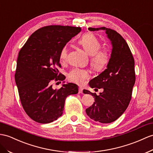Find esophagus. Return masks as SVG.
Returning <instances> with one entry per match:
<instances>
[{
  "instance_id": "34e87169",
  "label": "esophagus",
  "mask_w": 153,
  "mask_h": 153,
  "mask_svg": "<svg viewBox=\"0 0 153 153\" xmlns=\"http://www.w3.org/2000/svg\"><path fill=\"white\" fill-rule=\"evenodd\" d=\"M79 91L80 94H83V89H82V88L80 87V88H79Z\"/></svg>"
}]
</instances>
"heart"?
<instances>
[{
	"label": "heart",
	"mask_w": 153,
	"mask_h": 153,
	"mask_svg": "<svg viewBox=\"0 0 153 153\" xmlns=\"http://www.w3.org/2000/svg\"><path fill=\"white\" fill-rule=\"evenodd\" d=\"M79 45L86 53L91 56L90 64L93 69L96 71H102L110 61V53L106 49H100L101 43L97 37L92 33H85L79 40ZM68 54V48L63 47L59 52V58L62 61L66 60ZM90 74L88 71L79 68H74L68 74V79L72 82L83 85L89 79Z\"/></svg>",
	"instance_id": "obj_1"
}]
</instances>
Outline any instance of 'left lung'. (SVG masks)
<instances>
[{"label": "left lung", "instance_id": "8db88e82", "mask_svg": "<svg viewBox=\"0 0 153 153\" xmlns=\"http://www.w3.org/2000/svg\"><path fill=\"white\" fill-rule=\"evenodd\" d=\"M88 30H105L112 48L106 69L89 82L91 88H102L103 91L97 95L86 89L83 91L95 99L85 112L95 121L110 123L124 113L130 103L136 80L134 59L126 41L116 31L106 27Z\"/></svg>", "mask_w": 153, "mask_h": 153}]
</instances>
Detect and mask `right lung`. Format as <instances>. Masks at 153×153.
I'll return each instance as SVG.
<instances>
[{
  "instance_id": "add662e5",
  "label": "right lung",
  "mask_w": 153,
  "mask_h": 153,
  "mask_svg": "<svg viewBox=\"0 0 153 153\" xmlns=\"http://www.w3.org/2000/svg\"><path fill=\"white\" fill-rule=\"evenodd\" d=\"M80 31V27L47 26L33 32L19 53L15 80L21 105L33 121L45 124L56 120L67 97L79 92L76 84L65 82L54 89L52 80H65L57 69L61 67L59 52Z\"/></svg>"
}]
</instances>
